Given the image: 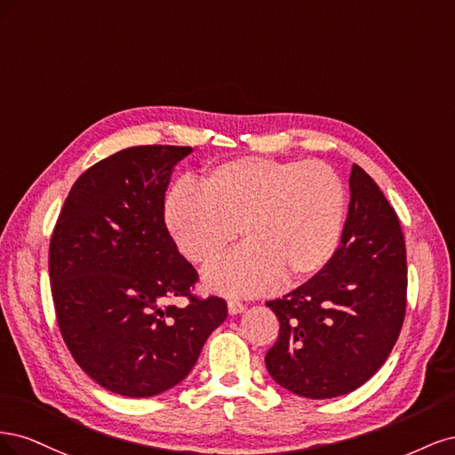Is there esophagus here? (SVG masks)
I'll list each match as a JSON object with an SVG mask.
<instances>
[{
    "instance_id": "34e87169",
    "label": "esophagus",
    "mask_w": 455,
    "mask_h": 455,
    "mask_svg": "<svg viewBox=\"0 0 455 455\" xmlns=\"http://www.w3.org/2000/svg\"><path fill=\"white\" fill-rule=\"evenodd\" d=\"M244 304H243V301H239V299H229L228 301V309H229V313L231 315H237V313H243L244 311Z\"/></svg>"
}]
</instances>
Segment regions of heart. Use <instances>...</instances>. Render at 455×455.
<instances>
[{
	"label": "heart",
	"instance_id": "b5f03b06",
	"mask_svg": "<svg viewBox=\"0 0 455 455\" xmlns=\"http://www.w3.org/2000/svg\"><path fill=\"white\" fill-rule=\"evenodd\" d=\"M346 214V186L319 161L233 159L212 167L201 186L180 180L164 197L178 251L197 266L222 258L241 229L246 243L206 273V284L244 296L323 271L341 243Z\"/></svg>",
	"mask_w": 455,
	"mask_h": 455
}]
</instances>
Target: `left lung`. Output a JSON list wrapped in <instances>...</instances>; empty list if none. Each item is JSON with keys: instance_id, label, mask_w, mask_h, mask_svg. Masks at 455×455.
Listing matches in <instances>:
<instances>
[{"instance_id": "obj_1", "label": "left lung", "mask_w": 455, "mask_h": 455, "mask_svg": "<svg viewBox=\"0 0 455 455\" xmlns=\"http://www.w3.org/2000/svg\"><path fill=\"white\" fill-rule=\"evenodd\" d=\"M349 212L328 266L267 301L281 323L266 355L269 376L306 398L361 387L387 361L406 313V246L378 184L353 164Z\"/></svg>"}]
</instances>
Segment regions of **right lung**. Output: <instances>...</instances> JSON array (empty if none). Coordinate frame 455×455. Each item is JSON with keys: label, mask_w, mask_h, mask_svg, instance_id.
<instances>
[{"label": "right lung", "mask_w": 455, "mask_h": 455, "mask_svg": "<svg viewBox=\"0 0 455 455\" xmlns=\"http://www.w3.org/2000/svg\"><path fill=\"white\" fill-rule=\"evenodd\" d=\"M189 146H134L81 174L49 244L51 292L66 347L104 389L144 398L180 383L226 299L191 294L199 275L164 224V191ZM188 297L184 308L169 305Z\"/></svg>", "instance_id": "1"}]
</instances>
